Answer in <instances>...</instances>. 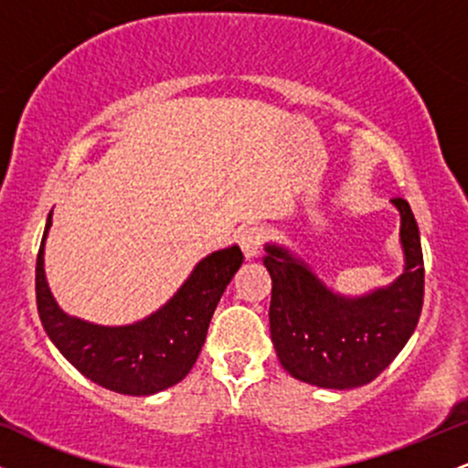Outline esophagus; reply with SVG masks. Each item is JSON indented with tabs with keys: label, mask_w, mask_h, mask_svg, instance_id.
<instances>
[{
	"label": "esophagus",
	"mask_w": 468,
	"mask_h": 468,
	"mask_svg": "<svg viewBox=\"0 0 468 468\" xmlns=\"http://www.w3.org/2000/svg\"><path fill=\"white\" fill-rule=\"evenodd\" d=\"M266 239V229L264 227H249L241 230L239 235V249L244 252L246 260H255V257H260V250H261V244H264Z\"/></svg>",
	"instance_id": "obj_1"
}]
</instances>
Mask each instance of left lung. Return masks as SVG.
I'll return each mask as SVG.
<instances>
[{
  "instance_id": "left-lung-1",
  "label": "left lung",
  "mask_w": 468,
  "mask_h": 468,
  "mask_svg": "<svg viewBox=\"0 0 468 468\" xmlns=\"http://www.w3.org/2000/svg\"><path fill=\"white\" fill-rule=\"evenodd\" d=\"M400 216L402 272L388 286L343 294L316 275L297 250L264 246L272 279L271 338L292 378L324 389L372 383L399 356L418 325L424 294L420 233L410 204L391 200Z\"/></svg>"
}]
</instances>
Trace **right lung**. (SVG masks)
Returning a JSON list of instances; mask_svg holds the SVG:
<instances>
[{
	"label": "right lung",
	"mask_w": 468,
	"mask_h": 468,
	"mask_svg": "<svg viewBox=\"0 0 468 468\" xmlns=\"http://www.w3.org/2000/svg\"><path fill=\"white\" fill-rule=\"evenodd\" d=\"M46 233L37 257V310L57 350L85 378L125 396H152L178 385L197 361L219 297L239 271V246L213 250L152 314L125 325H103L68 314L46 279Z\"/></svg>",
	"instance_id": "obj_1"
}]
</instances>
